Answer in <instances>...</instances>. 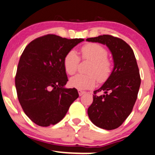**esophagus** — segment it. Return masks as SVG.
Masks as SVG:
<instances>
[{
    "label": "esophagus",
    "instance_id": "34e87169",
    "mask_svg": "<svg viewBox=\"0 0 155 155\" xmlns=\"http://www.w3.org/2000/svg\"><path fill=\"white\" fill-rule=\"evenodd\" d=\"M78 93H79V95L80 96H81L82 95H84L85 94V92L83 91H81V90H78Z\"/></svg>",
    "mask_w": 155,
    "mask_h": 155
}]
</instances>
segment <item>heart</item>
<instances>
[{
  "instance_id": "heart-1",
  "label": "heart",
  "mask_w": 155,
  "mask_h": 155,
  "mask_svg": "<svg viewBox=\"0 0 155 155\" xmlns=\"http://www.w3.org/2000/svg\"><path fill=\"white\" fill-rule=\"evenodd\" d=\"M82 59L91 61L88 74H76L70 79L71 86L79 90L94 88L98 79L103 83L108 79L113 70L112 62L107 58L108 51L101 45L96 43H88L81 48ZM79 57L75 50L71 49L65 55L64 67L67 74L72 75L77 71Z\"/></svg>"
}]
</instances>
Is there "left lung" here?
<instances>
[{"mask_svg":"<svg viewBox=\"0 0 155 155\" xmlns=\"http://www.w3.org/2000/svg\"><path fill=\"white\" fill-rule=\"evenodd\" d=\"M86 41L106 45L114 63L108 79L94 91V101L88 108V117L100 128H117L133 110L141 83L135 54L124 40L108 35L88 38ZM100 91L104 94L97 95Z\"/></svg>","mask_w":155,"mask_h":155,"instance_id":"1","label":"left lung"}]
</instances>
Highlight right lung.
<instances>
[{
  "instance_id": "add662e5",
  "label": "right lung",
  "mask_w": 155,
  "mask_h": 155,
  "mask_svg": "<svg viewBox=\"0 0 155 155\" xmlns=\"http://www.w3.org/2000/svg\"><path fill=\"white\" fill-rule=\"evenodd\" d=\"M84 40L47 35L32 41L24 49L18 63L15 87L22 110L38 125L57 124L79 97L76 88L64 87L68 78L64 59Z\"/></svg>"
}]
</instances>
